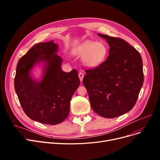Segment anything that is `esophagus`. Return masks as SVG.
Instances as JSON below:
<instances>
[{
  "mask_svg": "<svg viewBox=\"0 0 160 160\" xmlns=\"http://www.w3.org/2000/svg\"><path fill=\"white\" fill-rule=\"evenodd\" d=\"M78 77H79V78H80V82H82V80H83V72H79V74H78Z\"/></svg>",
  "mask_w": 160,
  "mask_h": 160,
  "instance_id": "34e87169",
  "label": "esophagus"
}]
</instances>
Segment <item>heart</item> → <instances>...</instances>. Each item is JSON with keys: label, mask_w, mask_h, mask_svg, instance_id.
Here are the masks:
<instances>
[{"label": "heart", "mask_w": 160, "mask_h": 160, "mask_svg": "<svg viewBox=\"0 0 160 160\" xmlns=\"http://www.w3.org/2000/svg\"><path fill=\"white\" fill-rule=\"evenodd\" d=\"M77 54L82 56L83 65L90 68L98 66L104 62L108 54V48L102 41H86L78 48Z\"/></svg>", "instance_id": "heart-1"}]
</instances>
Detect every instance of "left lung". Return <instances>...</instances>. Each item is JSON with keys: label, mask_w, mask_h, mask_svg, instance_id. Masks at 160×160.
<instances>
[{"label": "left lung", "mask_w": 160, "mask_h": 160, "mask_svg": "<svg viewBox=\"0 0 160 160\" xmlns=\"http://www.w3.org/2000/svg\"><path fill=\"white\" fill-rule=\"evenodd\" d=\"M110 46L107 60L95 69L86 70L83 83L93 110L105 118L130 111L144 80L142 61L138 50L127 41L97 33Z\"/></svg>", "instance_id": "obj_1"}]
</instances>
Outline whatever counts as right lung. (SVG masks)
<instances>
[{
    "mask_svg": "<svg viewBox=\"0 0 160 160\" xmlns=\"http://www.w3.org/2000/svg\"><path fill=\"white\" fill-rule=\"evenodd\" d=\"M53 40L33 45L17 65L14 87L23 111L31 119L46 124L63 122L69 113L71 99L80 85L77 69L62 70V58ZM43 62L41 80L33 79L32 69Z\"/></svg>",
    "mask_w": 160,
    "mask_h": 160,
    "instance_id": "obj_1",
    "label": "right lung"
}]
</instances>
